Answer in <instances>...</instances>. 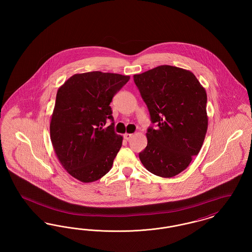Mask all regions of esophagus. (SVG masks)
I'll return each instance as SVG.
<instances>
[{"label": "esophagus", "instance_id": "obj_1", "mask_svg": "<svg viewBox=\"0 0 252 252\" xmlns=\"http://www.w3.org/2000/svg\"><path fill=\"white\" fill-rule=\"evenodd\" d=\"M132 136H133V134H130V133H126V134L124 135V138H125V140L128 141V140H130V139H131Z\"/></svg>", "mask_w": 252, "mask_h": 252}]
</instances>
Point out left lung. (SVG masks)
Listing matches in <instances>:
<instances>
[{
	"instance_id": "left-lung-1",
	"label": "left lung",
	"mask_w": 252,
	"mask_h": 252,
	"mask_svg": "<svg viewBox=\"0 0 252 252\" xmlns=\"http://www.w3.org/2000/svg\"><path fill=\"white\" fill-rule=\"evenodd\" d=\"M153 126L139 157L149 172L172 178L189 166L203 144L208 128L207 94L190 71L161 65L134 74Z\"/></svg>"
}]
</instances>
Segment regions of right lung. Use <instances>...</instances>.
Segmentation results:
<instances>
[{
    "label": "right lung",
    "mask_w": 252,
    "mask_h": 252,
    "mask_svg": "<svg viewBox=\"0 0 252 252\" xmlns=\"http://www.w3.org/2000/svg\"><path fill=\"white\" fill-rule=\"evenodd\" d=\"M129 78L110 72L76 73L59 89L50 136L61 165L76 180L95 181L112 167L123 137L114 131L109 104ZM108 121L112 124L105 128Z\"/></svg>",
    "instance_id": "obj_1"
}]
</instances>
